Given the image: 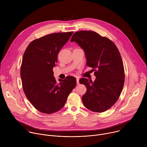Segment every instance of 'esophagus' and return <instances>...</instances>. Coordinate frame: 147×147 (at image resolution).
Segmentation results:
<instances>
[{"label":"esophagus","instance_id":"34e87169","mask_svg":"<svg viewBox=\"0 0 147 147\" xmlns=\"http://www.w3.org/2000/svg\"><path fill=\"white\" fill-rule=\"evenodd\" d=\"M76 81H77V84L79 85L80 84V83H79V78L78 77L76 78Z\"/></svg>","mask_w":147,"mask_h":147}]
</instances>
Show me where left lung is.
<instances>
[{"label": "left lung", "instance_id": "left-lung-1", "mask_svg": "<svg viewBox=\"0 0 147 147\" xmlns=\"http://www.w3.org/2000/svg\"><path fill=\"white\" fill-rule=\"evenodd\" d=\"M71 42L84 51L87 65L95 71V80H79L87 87L82 101L86 108L98 113L110 109L118 100L124 83V69L120 53L109 38L91 31L76 32Z\"/></svg>", "mask_w": 147, "mask_h": 147}]
</instances>
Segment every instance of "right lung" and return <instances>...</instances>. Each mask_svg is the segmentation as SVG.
I'll return each instance as SVG.
<instances>
[{
    "label": "right lung",
    "mask_w": 147,
    "mask_h": 147,
    "mask_svg": "<svg viewBox=\"0 0 147 147\" xmlns=\"http://www.w3.org/2000/svg\"><path fill=\"white\" fill-rule=\"evenodd\" d=\"M73 32H57L33 40L26 48L20 69L24 92L38 111L51 114L64 107L76 85V79L67 76L57 82L53 68L57 55Z\"/></svg>",
    "instance_id": "add662e5"
}]
</instances>
